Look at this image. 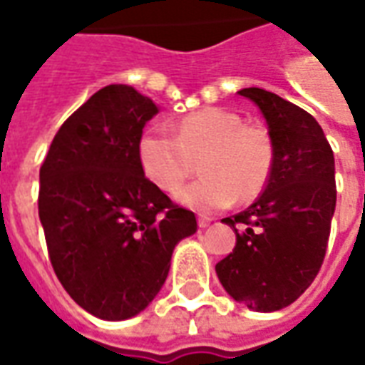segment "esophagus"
<instances>
[{
    "instance_id": "esophagus-1",
    "label": "esophagus",
    "mask_w": 365,
    "mask_h": 365,
    "mask_svg": "<svg viewBox=\"0 0 365 365\" xmlns=\"http://www.w3.org/2000/svg\"><path fill=\"white\" fill-rule=\"evenodd\" d=\"M197 225H199V229H205V227H209V225H211V219H209V217H205V215H199Z\"/></svg>"
}]
</instances>
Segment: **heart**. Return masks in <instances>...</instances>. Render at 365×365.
<instances>
[{
    "label": "heart",
    "mask_w": 365,
    "mask_h": 365,
    "mask_svg": "<svg viewBox=\"0 0 365 365\" xmlns=\"http://www.w3.org/2000/svg\"><path fill=\"white\" fill-rule=\"evenodd\" d=\"M136 158L156 187L172 193L195 170L203 178L178 191V201L199 213L230 207L237 197L252 201L266 190L275 164L274 138L268 128L235 111L207 107L185 115L175 136L162 127L144 128Z\"/></svg>",
    "instance_id": "heart-1"
}]
</instances>
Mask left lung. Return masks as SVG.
<instances>
[{
    "instance_id": "1",
    "label": "left lung",
    "mask_w": 365,
    "mask_h": 365,
    "mask_svg": "<svg viewBox=\"0 0 365 365\" xmlns=\"http://www.w3.org/2000/svg\"><path fill=\"white\" fill-rule=\"evenodd\" d=\"M238 93L268 123L275 164L260 197L222 219L237 232V246L215 269L235 301L272 313L291 305L322 266L336 207L334 154L321 125L301 107L260 88Z\"/></svg>"
}]
</instances>
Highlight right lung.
<instances>
[{"label":"right lung","mask_w":365,"mask_h":365,"mask_svg":"<svg viewBox=\"0 0 365 365\" xmlns=\"http://www.w3.org/2000/svg\"><path fill=\"white\" fill-rule=\"evenodd\" d=\"M158 113L150 97L111 83L74 111L41 166L38 217L54 274L103 321L144 311L170 272L195 215L144 175L136 143Z\"/></svg>","instance_id":"1"}]
</instances>
